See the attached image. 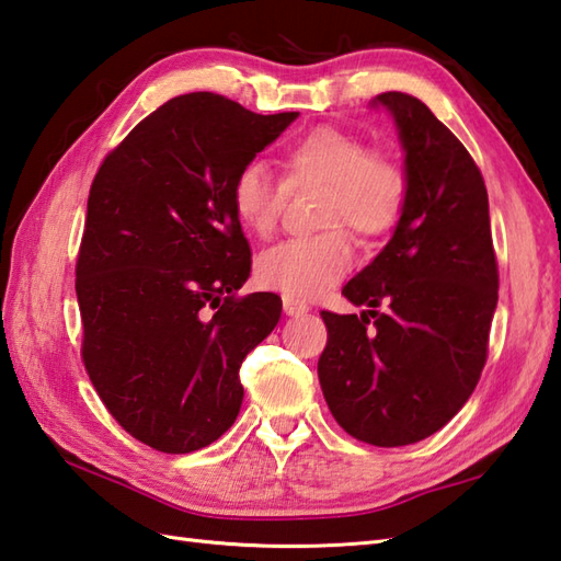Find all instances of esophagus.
<instances>
[{
  "mask_svg": "<svg viewBox=\"0 0 561 561\" xmlns=\"http://www.w3.org/2000/svg\"><path fill=\"white\" fill-rule=\"evenodd\" d=\"M282 306H284V313L291 316V318H299V316H306L308 311H311V306L299 301V299H291V296H284Z\"/></svg>",
  "mask_w": 561,
  "mask_h": 561,
  "instance_id": "obj_1",
  "label": "esophagus"
}]
</instances>
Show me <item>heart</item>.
<instances>
[{
	"label": "heart",
	"mask_w": 561,
	"mask_h": 561,
	"mask_svg": "<svg viewBox=\"0 0 561 561\" xmlns=\"http://www.w3.org/2000/svg\"><path fill=\"white\" fill-rule=\"evenodd\" d=\"M284 187H325L320 226L332 229L291 238L265 250L255 262L262 289L282 291L291 299H316L352 270L354 245L347 224L359 236H378L396 224L404 199V175L390 159L368 153L366 145L335 127H318L282 151ZM284 187L262 163H245L229 187L231 209L243 231L270 238L277 229Z\"/></svg>",
	"instance_id": "b5f03b06"
}]
</instances>
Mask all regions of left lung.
Instances as JSON below:
<instances>
[{
	"label": "left lung",
	"mask_w": 561,
	"mask_h": 561,
	"mask_svg": "<svg viewBox=\"0 0 561 561\" xmlns=\"http://www.w3.org/2000/svg\"><path fill=\"white\" fill-rule=\"evenodd\" d=\"M371 108L396 123L404 199L386 248L342 289L371 311L320 313L328 344L318 378L344 432L396 448L436 434L472 396L499 272L486 187L460 139L408 93H380Z\"/></svg>",
	"instance_id": "1"
}]
</instances>
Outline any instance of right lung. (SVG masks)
I'll list each match as a JSON object with an SVG mask.
<instances>
[{
  "label": "right lung",
  "mask_w": 561,
  "mask_h": 561,
  "mask_svg": "<svg viewBox=\"0 0 561 561\" xmlns=\"http://www.w3.org/2000/svg\"><path fill=\"white\" fill-rule=\"evenodd\" d=\"M296 117L185 93L145 117L93 178L77 260L81 356L141 444L193 453L241 412L238 368L279 323L282 301L236 299L250 245L229 187Z\"/></svg>",
  "instance_id": "obj_1"
}]
</instances>
